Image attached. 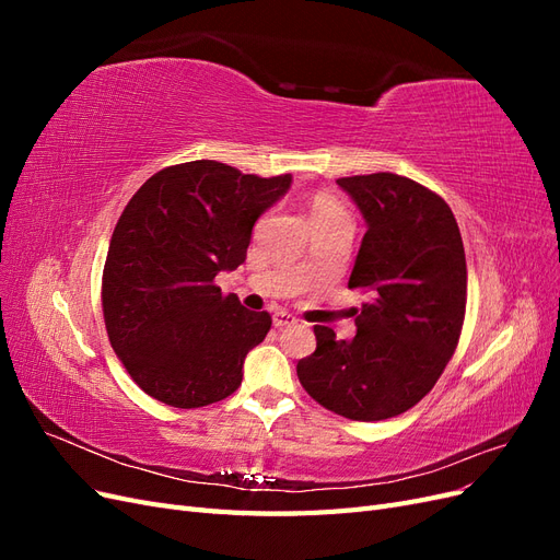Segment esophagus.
<instances>
[{"label": "esophagus", "instance_id": "1", "mask_svg": "<svg viewBox=\"0 0 560 560\" xmlns=\"http://www.w3.org/2000/svg\"><path fill=\"white\" fill-rule=\"evenodd\" d=\"M296 317L294 315H290V313H284V311H280V313H276L273 315V325L278 327V329H284V327H292V325H296Z\"/></svg>", "mask_w": 560, "mask_h": 560}]
</instances>
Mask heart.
<instances>
[{
    "label": "heart",
    "instance_id": "heart-1",
    "mask_svg": "<svg viewBox=\"0 0 560 560\" xmlns=\"http://www.w3.org/2000/svg\"><path fill=\"white\" fill-rule=\"evenodd\" d=\"M331 210H341V208H338L329 196H317L311 206V217H315L319 212H331Z\"/></svg>",
    "mask_w": 560,
    "mask_h": 560
}]
</instances>
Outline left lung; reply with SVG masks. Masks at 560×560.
<instances>
[{
	"instance_id": "1",
	"label": "left lung",
	"mask_w": 560,
	"mask_h": 560,
	"mask_svg": "<svg viewBox=\"0 0 560 560\" xmlns=\"http://www.w3.org/2000/svg\"><path fill=\"white\" fill-rule=\"evenodd\" d=\"M336 184L366 222L348 287L371 301L350 341L317 325V348L296 374L325 409L385 420L425 397L455 352L467 303L465 247L446 200L409 177L374 173Z\"/></svg>"
}]
</instances>
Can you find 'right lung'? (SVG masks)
<instances>
[{
	"instance_id": "right-lung-1",
	"label": "right lung",
	"mask_w": 560,
	"mask_h": 560,
	"mask_svg": "<svg viewBox=\"0 0 560 560\" xmlns=\"http://www.w3.org/2000/svg\"><path fill=\"white\" fill-rule=\"evenodd\" d=\"M292 175H243L219 161L163 167L118 217L103 273L109 343L149 397L175 409L222 401L243 383V362L270 315L214 284L245 257L257 219Z\"/></svg>"
}]
</instances>
